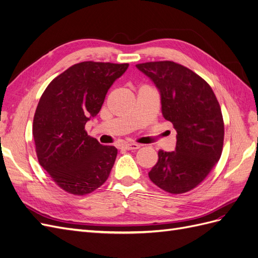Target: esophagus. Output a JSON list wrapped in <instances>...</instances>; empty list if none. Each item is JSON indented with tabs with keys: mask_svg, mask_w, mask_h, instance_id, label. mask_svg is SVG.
<instances>
[{
	"mask_svg": "<svg viewBox=\"0 0 258 258\" xmlns=\"http://www.w3.org/2000/svg\"><path fill=\"white\" fill-rule=\"evenodd\" d=\"M140 146L141 145L138 143H126L121 146V148H123V150H127V151H131V150H138V148H140Z\"/></svg>",
	"mask_w": 258,
	"mask_h": 258,
	"instance_id": "esophagus-1",
	"label": "esophagus"
}]
</instances>
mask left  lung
<instances>
[{"instance_id":"8db88e82","label":"left lung","mask_w":258,"mask_h":258,"mask_svg":"<svg viewBox=\"0 0 258 258\" xmlns=\"http://www.w3.org/2000/svg\"><path fill=\"white\" fill-rule=\"evenodd\" d=\"M137 68L158 88L162 115L177 134L175 151L160 150L148 176L167 192L189 191L221 158L224 120L220 103L202 77L176 62H145Z\"/></svg>"}]
</instances>
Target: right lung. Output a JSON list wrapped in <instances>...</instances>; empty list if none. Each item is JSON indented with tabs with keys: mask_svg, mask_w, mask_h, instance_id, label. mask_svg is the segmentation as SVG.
<instances>
[{
	"mask_svg": "<svg viewBox=\"0 0 258 258\" xmlns=\"http://www.w3.org/2000/svg\"><path fill=\"white\" fill-rule=\"evenodd\" d=\"M128 67L80 62L53 79L38 101L32 128L37 159L69 194H90L110 175L117 148L100 144L85 124L100 112L107 90Z\"/></svg>",
	"mask_w": 258,
	"mask_h": 258,
	"instance_id": "obj_1",
	"label": "right lung"
}]
</instances>
